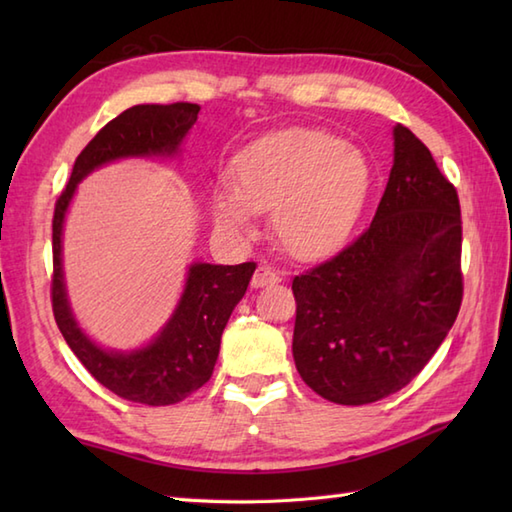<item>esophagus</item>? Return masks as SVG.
Here are the masks:
<instances>
[{"label":"esophagus","mask_w":512,"mask_h":512,"mask_svg":"<svg viewBox=\"0 0 512 512\" xmlns=\"http://www.w3.org/2000/svg\"><path fill=\"white\" fill-rule=\"evenodd\" d=\"M277 281H281L277 270H273L270 266H257L253 281H250V284H253L255 288H264L268 284H277Z\"/></svg>","instance_id":"obj_1"}]
</instances>
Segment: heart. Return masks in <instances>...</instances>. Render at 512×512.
Returning a JSON list of instances; mask_svg holds the SVG:
<instances>
[{"instance_id": "heart-1", "label": "heart", "mask_w": 512, "mask_h": 512, "mask_svg": "<svg viewBox=\"0 0 512 512\" xmlns=\"http://www.w3.org/2000/svg\"><path fill=\"white\" fill-rule=\"evenodd\" d=\"M233 191L211 195L220 231L248 235L253 211H273V235L288 255H332L356 226L372 182L361 151L323 129L290 127L246 145L231 160Z\"/></svg>"}]
</instances>
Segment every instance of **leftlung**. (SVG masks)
<instances>
[{
	"instance_id": "left-lung-1",
	"label": "left lung",
	"mask_w": 512,
	"mask_h": 512,
	"mask_svg": "<svg viewBox=\"0 0 512 512\" xmlns=\"http://www.w3.org/2000/svg\"><path fill=\"white\" fill-rule=\"evenodd\" d=\"M292 356L336 405L396 394L436 354L462 306L458 191L411 129L394 127V167L367 231L292 279Z\"/></svg>"
}]
</instances>
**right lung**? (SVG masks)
Segmentation results:
<instances>
[{
	"label": "right lung",
	"mask_w": 512,
	"mask_h": 512,
	"mask_svg": "<svg viewBox=\"0 0 512 512\" xmlns=\"http://www.w3.org/2000/svg\"><path fill=\"white\" fill-rule=\"evenodd\" d=\"M195 103L134 105L96 134L74 160L72 176L54 204L52 217V312L65 343L103 387L125 400L162 407L198 391L211 378L222 332L244 297L255 262L237 266L193 264L187 286L169 323L143 350L105 352L76 325L65 297L61 268L63 217L72 195L90 171L118 158L171 156L198 121Z\"/></svg>",
	"instance_id": "1"
}]
</instances>
